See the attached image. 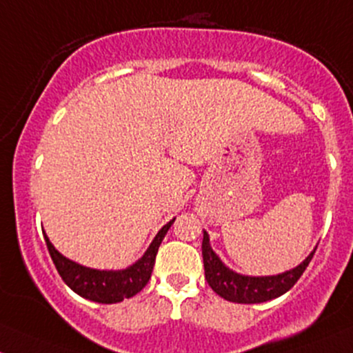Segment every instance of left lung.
Returning a JSON list of instances; mask_svg holds the SVG:
<instances>
[{
    "instance_id": "1",
    "label": "left lung",
    "mask_w": 353,
    "mask_h": 353,
    "mask_svg": "<svg viewBox=\"0 0 353 353\" xmlns=\"http://www.w3.org/2000/svg\"><path fill=\"white\" fill-rule=\"evenodd\" d=\"M316 250V248H315ZM315 250L308 254L296 268L273 276H245L230 270L209 245V234L204 231L203 259L206 281L221 298L233 303H263L288 292L300 280L308 263L312 261Z\"/></svg>"
}]
</instances>
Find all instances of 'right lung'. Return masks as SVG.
I'll use <instances>...</instances> for the list:
<instances>
[{"label":"right lung","instance_id":"1","mask_svg":"<svg viewBox=\"0 0 353 353\" xmlns=\"http://www.w3.org/2000/svg\"><path fill=\"white\" fill-rule=\"evenodd\" d=\"M176 219V218H174ZM172 221H169L164 228L156 234L150 246L147 248L139 261H135L132 266L125 270H94L87 266L79 265L72 259L65 258L63 254L58 253L55 246L50 243L48 236L45 234L46 248L50 251L53 263H55L58 273L61 280L67 283L77 295L87 298V300L97 301V303H119L123 298H130L137 295L142 288L147 285L152 274L154 263H156V254L159 246L169 228L172 226Z\"/></svg>","mask_w":353,"mask_h":353}]
</instances>
